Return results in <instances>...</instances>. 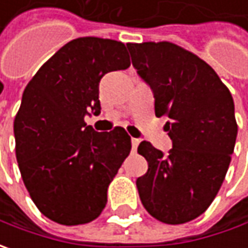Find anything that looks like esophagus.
<instances>
[{
	"label": "esophagus",
	"mask_w": 248,
	"mask_h": 248,
	"mask_svg": "<svg viewBox=\"0 0 248 248\" xmlns=\"http://www.w3.org/2000/svg\"><path fill=\"white\" fill-rule=\"evenodd\" d=\"M131 143H132V150H134V152H137V149H138V145L140 143V140L137 138H132L131 139Z\"/></svg>",
	"instance_id": "esophagus-1"
}]
</instances>
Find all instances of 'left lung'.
Instances as JSON below:
<instances>
[{"instance_id": "left-lung-1", "label": "left lung", "mask_w": 248, "mask_h": 248, "mask_svg": "<svg viewBox=\"0 0 248 248\" xmlns=\"http://www.w3.org/2000/svg\"><path fill=\"white\" fill-rule=\"evenodd\" d=\"M132 64L155 95V113L166 116L172 149L150 142L138 153L148 172L137 179L149 214L170 225L189 222L210 207L224 182L237 137L233 98L214 69L175 44H127Z\"/></svg>"}]
</instances>
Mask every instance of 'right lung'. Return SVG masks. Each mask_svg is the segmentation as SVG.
Instances as JSON below:
<instances>
[{
	"mask_svg": "<svg viewBox=\"0 0 248 248\" xmlns=\"http://www.w3.org/2000/svg\"><path fill=\"white\" fill-rule=\"evenodd\" d=\"M129 64L123 43L81 37L63 45L24 90L14 123L16 158L34 204L58 224L98 218L131 152L124 128L96 132L84 121L100 113V78Z\"/></svg>",
	"mask_w": 248,
	"mask_h": 248,
	"instance_id": "add662e5",
	"label": "right lung"
}]
</instances>
